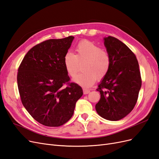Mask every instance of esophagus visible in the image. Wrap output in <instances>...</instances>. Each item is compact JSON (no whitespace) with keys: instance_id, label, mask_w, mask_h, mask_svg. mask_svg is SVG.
<instances>
[{"instance_id":"esophagus-1","label":"esophagus","mask_w":159,"mask_h":159,"mask_svg":"<svg viewBox=\"0 0 159 159\" xmlns=\"http://www.w3.org/2000/svg\"><path fill=\"white\" fill-rule=\"evenodd\" d=\"M83 92H84V94H85V95L88 94L90 92V90L89 89H83Z\"/></svg>"}]
</instances>
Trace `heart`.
<instances>
[{
    "label": "heart",
    "instance_id": "b5f03b06",
    "mask_svg": "<svg viewBox=\"0 0 159 159\" xmlns=\"http://www.w3.org/2000/svg\"><path fill=\"white\" fill-rule=\"evenodd\" d=\"M83 72L77 75L74 81L83 87L93 85L97 78L102 80L108 73L111 59L108 53L89 40H83L77 45L75 54L67 52L64 57V64L68 74L75 77L82 64Z\"/></svg>",
    "mask_w": 159,
    "mask_h": 159
}]
</instances>
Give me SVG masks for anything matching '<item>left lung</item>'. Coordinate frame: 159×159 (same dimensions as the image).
I'll use <instances>...</instances> for the list:
<instances>
[{"label":"left lung","mask_w":159,"mask_h":159,"mask_svg":"<svg viewBox=\"0 0 159 159\" xmlns=\"http://www.w3.org/2000/svg\"><path fill=\"white\" fill-rule=\"evenodd\" d=\"M103 40L111 65L97 89L101 99L95 109L102 117L118 121L127 116L137 102L141 73L135 55L124 43L110 36Z\"/></svg>","instance_id":"left-lung-1"}]
</instances>
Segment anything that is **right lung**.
Wrapping results in <instances>:
<instances>
[{"instance_id": "right-lung-1", "label": "right lung", "mask_w": 159, "mask_h": 159, "mask_svg": "<svg viewBox=\"0 0 159 159\" xmlns=\"http://www.w3.org/2000/svg\"><path fill=\"white\" fill-rule=\"evenodd\" d=\"M74 37L50 39L27 52L19 66L17 83L22 105L38 123L59 127L74 114L83 95L80 85L70 83L64 57ZM66 83V88L63 87Z\"/></svg>"}]
</instances>
